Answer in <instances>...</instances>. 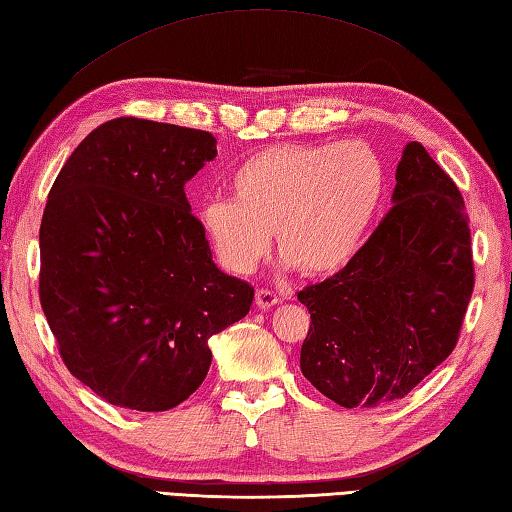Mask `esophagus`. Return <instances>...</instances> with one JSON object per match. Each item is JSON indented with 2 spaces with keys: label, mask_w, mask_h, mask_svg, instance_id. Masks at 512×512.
Listing matches in <instances>:
<instances>
[{
  "label": "esophagus",
  "mask_w": 512,
  "mask_h": 512,
  "mask_svg": "<svg viewBox=\"0 0 512 512\" xmlns=\"http://www.w3.org/2000/svg\"><path fill=\"white\" fill-rule=\"evenodd\" d=\"M255 302H257L259 309L266 311V309H271V306L280 304V302H282V297L277 295V293H273V291H268V288H257V293H255Z\"/></svg>",
  "instance_id": "obj_1"
}]
</instances>
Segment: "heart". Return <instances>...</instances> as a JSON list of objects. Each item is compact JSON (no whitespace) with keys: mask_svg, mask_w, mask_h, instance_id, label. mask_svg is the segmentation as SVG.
Listing matches in <instances>:
<instances>
[{"mask_svg":"<svg viewBox=\"0 0 512 512\" xmlns=\"http://www.w3.org/2000/svg\"><path fill=\"white\" fill-rule=\"evenodd\" d=\"M387 194V167L374 147L291 143L257 152L230 176V201L199 212L219 264L246 275L271 248L309 277L336 275L365 246Z\"/></svg>","mask_w":512,"mask_h":512,"instance_id":"1","label":"heart"}]
</instances>
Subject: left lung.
Returning a JSON list of instances; mask_svg holds the SVG:
<instances>
[{
	"instance_id": "1",
	"label": "left lung",
	"mask_w": 512,
	"mask_h": 512,
	"mask_svg": "<svg viewBox=\"0 0 512 512\" xmlns=\"http://www.w3.org/2000/svg\"><path fill=\"white\" fill-rule=\"evenodd\" d=\"M392 201L347 268L297 293L311 313L302 374L349 410L405 398L439 367L475 288L466 203L421 143H407Z\"/></svg>"
}]
</instances>
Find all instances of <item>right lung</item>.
I'll return each mask as SVG.
<instances>
[{"mask_svg":"<svg viewBox=\"0 0 512 512\" xmlns=\"http://www.w3.org/2000/svg\"><path fill=\"white\" fill-rule=\"evenodd\" d=\"M217 156L203 129L120 116L96 127L53 181L40 226V304L60 358L102 401L136 412L183 403L206 378L208 340L255 288L221 273L185 183Z\"/></svg>","mask_w":512,"mask_h":512,"instance_id":"add662e5","label":"right lung"}]
</instances>
